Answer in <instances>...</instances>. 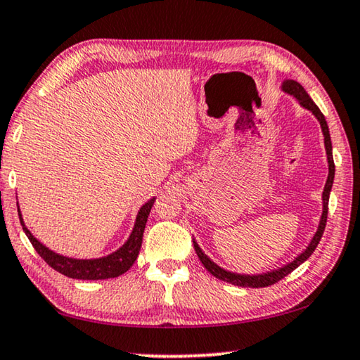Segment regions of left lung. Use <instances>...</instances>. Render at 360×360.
<instances>
[{"label":"left lung","instance_id":"8db88e82","mask_svg":"<svg viewBox=\"0 0 360 360\" xmlns=\"http://www.w3.org/2000/svg\"><path fill=\"white\" fill-rule=\"evenodd\" d=\"M282 89L285 93L292 94L293 98L298 99V102L307 110H311L316 118L319 120V123H321V128H322V133H323V141H325V150H327V160H328V178L327 182H325V187H323V193H322V200H323V210H322V218L321 222H319V229L317 232L314 233L311 243L307 245L306 250L301 255L296 256V258L288 262V264H285L283 267L277 271H271V272H266V274H256V276H242V274H236V272H229L226 269H222L218 264H214L213 261H211L207 255H205L200 247H198L197 242L193 240V248H195V253L198 256V259L202 261V264L205 266V269H207L210 274H213L216 278H219V281H224V282H229L232 285H237V287H250V288H262V287H269V285H274L278 281H282L283 277H287L290 272L295 271L296 267L300 264H303V262L309 258V256L314 253V250L317 248L319 242H321L322 238V233L325 231V224H327V214H328V197H330V191H332V186H333V178H335V163H333V153H332V139H330V131H328V124H327V120H325L323 113L319 110V107L314 104V101L309 98V94L306 93V89L301 86L298 82H295V79H285L283 84H282Z\"/></svg>","mask_w":360,"mask_h":360}]
</instances>
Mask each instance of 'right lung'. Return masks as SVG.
Returning <instances> with one entry per match:
<instances>
[{
	"label": "right lung",
	"mask_w": 360,
	"mask_h": 360,
	"mask_svg": "<svg viewBox=\"0 0 360 360\" xmlns=\"http://www.w3.org/2000/svg\"><path fill=\"white\" fill-rule=\"evenodd\" d=\"M155 202V198H150L146 205H142L138 218H136L133 232H131L129 238L122 248H118L117 252L112 255L104 256V258L98 259H75V258H67V256L57 255L51 252L48 247H44L41 242H38L35 237L32 236V232L27 229L22 219L20 210H19V219L22 224V229L27 233L28 240L32 242L33 248L37 250V253L48 262V264L56 269L57 272L64 274V276L70 278H79V281H104V278H113L122 276L127 272L131 266L134 264L136 258H138L141 245H142V236H144L146 222L149 218V213L152 210V205Z\"/></svg>",
	"instance_id": "obj_1"
}]
</instances>
